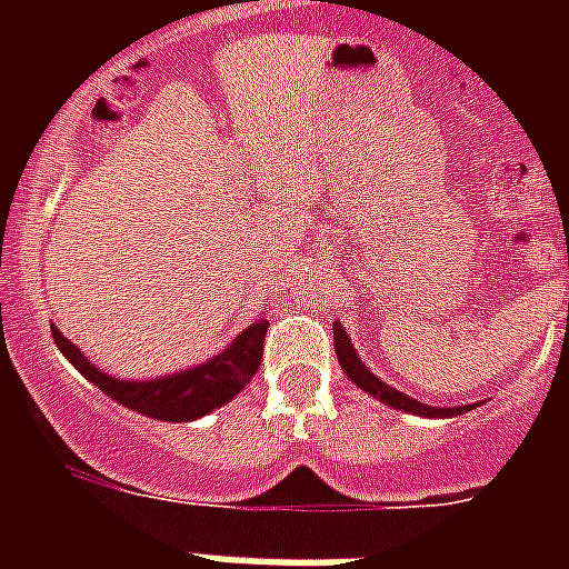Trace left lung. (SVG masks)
Here are the masks:
<instances>
[{
    "instance_id": "8db88e82",
    "label": "left lung",
    "mask_w": 569,
    "mask_h": 569,
    "mask_svg": "<svg viewBox=\"0 0 569 569\" xmlns=\"http://www.w3.org/2000/svg\"><path fill=\"white\" fill-rule=\"evenodd\" d=\"M333 348H337V357H339V366H342V372L355 380L357 387L363 389V392H369L372 398H378L380 405L392 407V410H405V413L425 416V419H449V416H460L476 407V405H458V407L422 405V401H416V398H410L407 392H398L396 387H389V383H383L380 378H375V372L363 363V360H360L357 348L351 346V337H348L346 328H342L339 321L333 325Z\"/></svg>"
}]
</instances>
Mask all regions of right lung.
<instances>
[{"label":"right lung","mask_w":569,"mask_h":569,"mask_svg":"<svg viewBox=\"0 0 569 569\" xmlns=\"http://www.w3.org/2000/svg\"><path fill=\"white\" fill-rule=\"evenodd\" d=\"M268 321L266 316L241 330L239 337L223 348L221 355L209 357L206 363L173 375H159L150 380H127L102 372L84 357L82 348H76L61 330L52 325V339L58 351L79 369L97 389H102L111 401L129 407L150 419L162 422H194L200 416L212 413L214 407L227 405L248 387L250 378L257 375L262 360V342H266Z\"/></svg>","instance_id":"obj_1"}]
</instances>
